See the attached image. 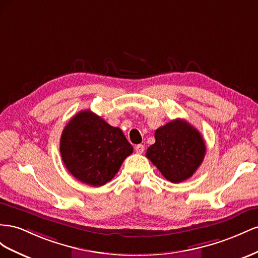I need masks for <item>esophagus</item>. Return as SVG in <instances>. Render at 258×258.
<instances>
[{"instance_id":"34e87169","label":"esophagus","mask_w":258,"mask_h":258,"mask_svg":"<svg viewBox=\"0 0 258 258\" xmlns=\"http://www.w3.org/2000/svg\"><path fill=\"white\" fill-rule=\"evenodd\" d=\"M135 150H136V152L137 153H139V154H141V153H143L144 152V150H145V146L144 145H136V147H135Z\"/></svg>"}]
</instances>
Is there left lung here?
I'll return each instance as SVG.
<instances>
[{"mask_svg": "<svg viewBox=\"0 0 258 258\" xmlns=\"http://www.w3.org/2000/svg\"><path fill=\"white\" fill-rule=\"evenodd\" d=\"M156 143L146 156L164 177L178 183L190 178L201 165L207 151L203 137L187 121L176 119L154 133Z\"/></svg>", "mask_w": 258, "mask_h": 258, "instance_id": "8db88e82", "label": "left lung"}]
</instances>
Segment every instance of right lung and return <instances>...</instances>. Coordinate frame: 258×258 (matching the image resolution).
Segmentation results:
<instances>
[{
	"label": "right lung",
	"instance_id": "right-lung-1",
	"mask_svg": "<svg viewBox=\"0 0 258 258\" xmlns=\"http://www.w3.org/2000/svg\"><path fill=\"white\" fill-rule=\"evenodd\" d=\"M132 152L133 147L122 131L91 110L73 116L60 138V154L67 170L94 187L111 180Z\"/></svg>",
	"mask_w": 258,
	"mask_h": 258
}]
</instances>
